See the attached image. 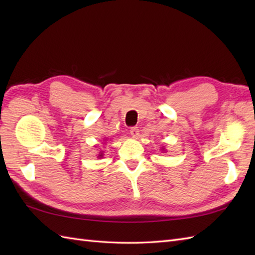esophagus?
I'll use <instances>...</instances> for the list:
<instances>
[{"label": "esophagus", "mask_w": 255, "mask_h": 255, "mask_svg": "<svg viewBox=\"0 0 255 255\" xmlns=\"http://www.w3.org/2000/svg\"><path fill=\"white\" fill-rule=\"evenodd\" d=\"M130 134L132 138H138L139 137V129L138 127H131L130 128Z\"/></svg>", "instance_id": "34e87169"}]
</instances>
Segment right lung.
<instances>
[{
	"instance_id": "add662e5",
	"label": "right lung",
	"mask_w": 255,
	"mask_h": 255,
	"mask_svg": "<svg viewBox=\"0 0 255 255\" xmlns=\"http://www.w3.org/2000/svg\"><path fill=\"white\" fill-rule=\"evenodd\" d=\"M102 156H103V153H102V152H100V154H99V158H102Z\"/></svg>"
}]
</instances>
